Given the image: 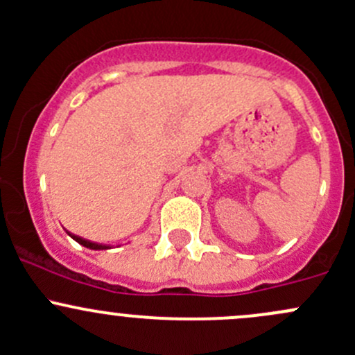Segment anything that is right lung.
I'll list each match as a JSON object with an SVG mask.
<instances>
[{
    "label": "right lung",
    "instance_id": "add662e5",
    "mask_svg": "<svg viewBox=\"0 0 355 355\" xmlns=\"http://www.w3.org/2000/svg\"><path fill=\"white\" fill-rule=\"evenodd\" d=\"M71 237L76 240V242H79L81 245L87 247V249H94V250H101V249H106V245H101V243H96V242H91V240H86L83 237H79V235H74L71 234Z\"/></svg>",
    "mask_w": 355,
    "mask_h": 355
}]
</instances>
